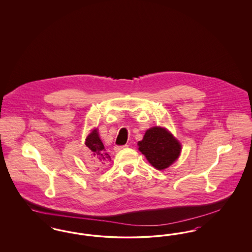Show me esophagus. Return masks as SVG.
<instances>
[{
	"label": "esophagus",
	"instance_id": "34e87169",
	"mask_svg": "<svg viewBox=\"0 0 252 252\" xmlns=\"http://www.w3.org/2000/svg\"><path fill=\"white\" fill-rule=\"evenodd\" d=\"M126 147H128L127 144H126V145H116V146L114 147V150H115L116 152H118V151H121V150L126 148Z\"/></svg>",
	"mask_w": 252,
	"mask_h": 252
}]
</instances>
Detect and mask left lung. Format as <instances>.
<instances>
[{"instance_id":"8db88e82","label":"left lung","mask_w":252,"mask_h":252,"mask_svg":"<svg viewBox=\"0 0 252 252\" xmlns=\"http://www.w3.org/2000/svg\"><path fill=\"white\" fill-rule=\"evenodd\" d=\"M139 150L158 170L169 167L180 156L181 145L165 128L154 126L138 143Z\"/></svg>"}]
</instances>
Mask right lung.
<instances>
[{"instance_id":"obj_1","label":"right lung","mask_w":252,"mask_h":252,"mask_svg":"<svg viewBox=\"0 0 252 252\" xmlns=\"http://www.w3.org/2000/svg\"><path fill=\"white\" fill-rule=\"evenodd\" d=\"M85 145L88 153L86 161L91 167L100 170L105 167L111 160L110 156L106 152L105 146L98 136L97 129L93 130L87 137Z\"/></svg>"}]
</instances>
